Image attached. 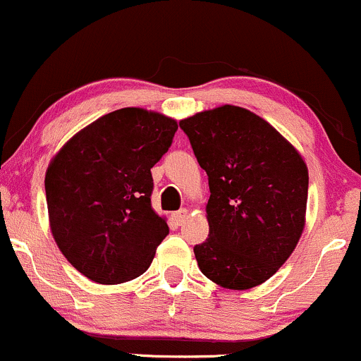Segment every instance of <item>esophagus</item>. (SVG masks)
<instances>
[{
    "label": "esophagus",
    "instance_id": "34e87169",
    "mask_svg": "<svg viewBox=\"0 0 361 361\" xmlns=\"http://www.w3.org/2000/svg\"><path fill=\"white\" fill-rule=\"evenodd\" d=\"M175 219H176L178 224H183L186 219H188V210H186V209L178 210V212H175Z\"/></svg>",
    "mask_w": 361,
    "mask_h": 361
}]
</instances>
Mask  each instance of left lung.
I'll list each match as a JSON object with an SVG mask.
<instances>
[{
  "label": "left lung",
  "instance_id": "1",
  "mask_svg": "<svg viewBox=\"0 0 361 361\" xmlns=\"http://www.w3.org/2000/svg\"><path fill=\"white\" fill-rule=\"evenodd\" d=\"M180 127L209 176V238L193 247L198 268L219 287H258L304 233L307 164L275 127L241 106L198 111Z\"/></svg>",
  "mask_w": 361,
  "mask_h": 361
}]
</instances>
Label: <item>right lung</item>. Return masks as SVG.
I'll return each mask as SVG.
<instances>
[{
	"label": "right lung",
	"mask_w": 361,
	"mask_h": 361,
	"mask_svg": "<svg viewBox=\"0 0 361 361\" xmlns=\"http://www.w3.org/2000/svg\"><path fill=\"white\" fill-rule=\"evenodd\" d=\"M175 118L120 109L81 128L45 173L54 241L81 275L102 285L134 280L166 238V219L151 205V168L166 154Z\"/></svg>",
	"instance_id": "right-lung-1"
}]
</instances>
